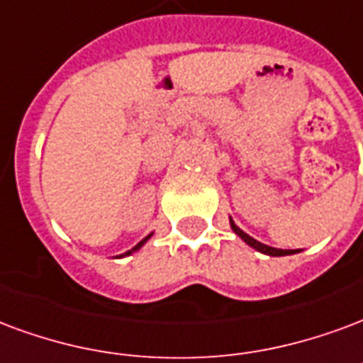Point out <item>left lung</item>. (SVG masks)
<instances>
[{
    "instance_id": "8db88e82",
    "label": "left lung",
    "mask_w": 363,
    "mask_h": 363,
    "mask_svg": "<svg viewBox=\"0 0 363 363\" xmlns=\"http://www.w3.org/2000/svg\"><path fill=\"white\" fill-rule=\"evenodd\" d=\"M229 223H230V229H233V233H235L236 236H240L244 242L248 244V246H252L254 250H257V252H262V254H265V256H273V257H279V256H291V254H296V252H300V250H281V248H273V246H267V244H262L259 240H256V238H252L250 235H246L238 225H235V221L229 217Z\"/></svg>"
}]
</instances>
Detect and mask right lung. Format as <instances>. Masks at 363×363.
<instances>
[{
    "instance_id": "right-lung-1",
    "label": "right lung",
    "mask_w": 363,
    "mask_h": 363,
    "mask_svg": "<svg viewBox=\"0 0 363 363\" xmlns=\"http://www.w3.org/2000/svg\"><path fill=\"white\" fill-rule=\"evenodd\" d=\"M152 235H154V233H150V235H147L146 238H142L140 242L136 244V246H134V248H130V250H128V252H125V254H121V256H117V257H125V256H130V254H134V252H138V250H140L142 246H144V244H146L147 240H150V238H152Z\"/></svg>"
}]
</instances>
